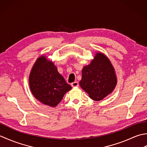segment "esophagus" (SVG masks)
Returning <instances> with one entry per match:
<instances>
[{"label":"esophagus","mask_w":147,"mask_h":147,"mask_svg":"<svg viewBox=\"0 0 147 147\" xmlns=\"http://www.w3.org/2000/svg\"><path fill=\"white\" fill-rule=\"evenodd\" d=\"M78 85H79L78 83L77 82H74L71 83V86L73 87H77V86H78Z\"/></svg>","instance_id":"34e87169"}]
</instances>
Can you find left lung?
Wrapping results in <instances>:
<instances>
[{"mask_svg": "<svg viewBox=\"0 0 147 147\" xmlns=\"http://www.w3.org/2000/svg\"><path fill=\"white\" fill-rule=\"evenodd\" d=\"M117 77L111 61L101 52L96 53L91 63L82 69L80 85L93 100L99 101L112 92Z\"/></svg>", "mask_w": 147, "mask_h": 147, "instance_id": "1", "label": "left lung"}]
</instances>
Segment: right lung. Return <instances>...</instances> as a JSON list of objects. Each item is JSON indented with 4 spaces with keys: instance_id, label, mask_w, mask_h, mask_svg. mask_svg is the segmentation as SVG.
<instances>
[{
    "instance_id": "right-lung-1",
    "label": "right lung",
    "mask_w": 147,
    "mask_h": 147,
    "mask_svg": "<svg viewBox=\"0 0 147 147\" xmlns=\"http://www.w3.org/2000/svg\"><path fill=\"white\" fill-rule=\"evenodd\" d=\"M30 88L34 96L42 104L55 107L64 94L71 89L54 62L40 56L34 64L29 76Z\"/></svg>"
}]
</instances>
